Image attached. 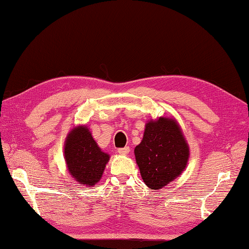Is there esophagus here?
Wrapping results in <instances>:
<instances>
[{
    "instance_id": "esophagus-1",
    "label": "esophagus",
    "mask_w": 249,
    "mask_h": 249,
    "mask_svg": "<svg viewBox=\"0 0 249 249\" xmlns=\"http://www.w3.org/2000/svg\"><path fill=\"white\" fill-rule=\"evenodd\" d=\"M129 152H130V147H128V146L118 149V153H119L120 155H123V156H125V155H128Z\"/></svg>"
}]
</instances>
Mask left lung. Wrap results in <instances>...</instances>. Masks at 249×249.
Returning <instances> with one entry per match:
<instances>
[{"label": "left lung", "mask_w": 249, "mask_h": 249, "mask_svg": "<svg viewBox=\"0 0 249 249\" xmlns=\"http://www.w3.org/2000/svg\"><path fill=\"white\" fill-rule=\"evenodd\" d=\"M134 156L145 184L152 190H161L185 170L190 147L178 121L159 117L145 124Z\"/></svg>", "instance_id": "obj_1"}]
</instances>
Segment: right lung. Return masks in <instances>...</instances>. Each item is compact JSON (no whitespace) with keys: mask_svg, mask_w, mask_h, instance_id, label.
Instances as JSON below:
<instances>
[{"mask_svg":"<svg viewBox=\"0 0 249 249\" xmlns=\"http://www.w3.org/2000/svg\"><path fill=\"white\" fill-rule=\"evenodd\" d=\"M69 175L82 186H94L102 179L109 154L103 152L86 124L73 126L64 144Z\"/></svg>","mask_w":249,"mask_h":249,"instance_id":"obj_1","label":"right lung"}]
</instances>
